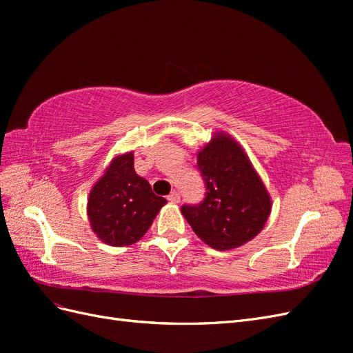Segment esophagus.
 <instances>
[{"label":"esophagus","instance_id":"34e87169","mask_svg":"<svg viewBox=\"0 0 353 353\" xmlns=\"http://www.w3.org/2000/svg\"><path fill=\"white\" fill-rule=\"evenodd\" d=\"M168 200H169L170 203H179V201H181V196L176 193V191H172V193H170V194L168 196Z\"/></svg>","mask_w":353,"mask_h":353}]
</instances>
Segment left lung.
Returning <instances> with one entry per match:
<instances>
[{"label": "left lung", "instance_id": "obj_1", "mask_svg": "<svg viewBox=\"0 0 353 353\" xmlns=\"http://www.w3.org/2000/svg\"><path fill=\"white\" fill-rule=\"evenodd\" d=\"M206 196L197 206L181 208L196 236L216 250H231L263 230L272 200L244 148L218 131L197 152Z\"/></svg>", "mask_w": 353, "mask_h": 353}]
</instances>
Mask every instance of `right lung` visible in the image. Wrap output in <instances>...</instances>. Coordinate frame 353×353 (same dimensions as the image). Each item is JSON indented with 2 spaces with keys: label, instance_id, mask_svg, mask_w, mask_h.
I'll list each match as a JSON object with an SVG mask.
<instances>
[{
  "label": "right lung",
  "instance_id": "1",
  "mask_svg": "<svg viewBox=\"0 0 353 353\" xmlns=\"http://www.w3.org/2000/svg\"><path fill=\"white\" fill-rule=\"evenodd\" d=\"M148 181L137 175L134 152L117 154L90 191L87 213L92 232L113 248L140 240L165 205Z\"/></svg>",
  "mask_w": 353,
  "mask_h": 353
}]
</instances>
